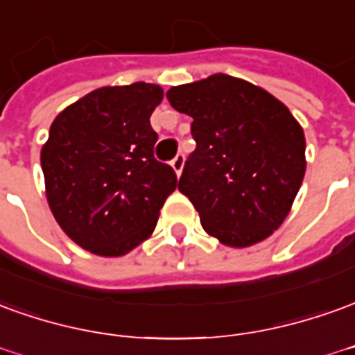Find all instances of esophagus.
<instances>
[{
	"instance_id": "obj_1",
	"label": "esophagus",
	"mask_w": 355,
	"mask_h": 355,
	"mask_svg": "<svg viewBox=\"0 0 355 355\" xmlns=\"http://www.w3.org/2000/svg\"><path fill=\"white\" fill-rule=\"evenodd\" d=\"M171 167L175 169L177 175H180V173H182V167H184V153H178L177 157L171 161Z\"/></svg>"
}]
</instances>
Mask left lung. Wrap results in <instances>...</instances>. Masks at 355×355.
I'll return each instance as SVG.
<instances>
[{"instance_id": "obj_1", "label": "left lung", "mask_w": 355, "mask_h": 355, "mask_svg": "<svg viewBox=\"0 0 355 355\" xmlns=\"http://www.w3.org/2000/svg\"><path fill=\"white\" fill-rule=\"evenodd\" d=\"M167 100L192 117L196 150L178 190L220 244L246 248L286 219L306 173V138L288 107L229 74L173 86Z\"/></svg>"}]
</instances>
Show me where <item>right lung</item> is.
Returning a JSON list of instances; mask_svg holds the SVG:
<instances>
[{"instance_id":"obj_1","label":"right lung","mask_w":355,"mask_h":355,"mask_svg":"<svg viewBox=\"0 0 355 355\" xmlns=\"http://www.w3.org/2000/svg\"><path fill=\"white\" fill-rule=\"evenodd\" d=\"M161 100L157 84L105 86L51 123L40 155L49 209L67 236L92 254L135 250L177 188L173 167L153 157L157 132L150 117Z\"/></svg>"}]
</instances>
